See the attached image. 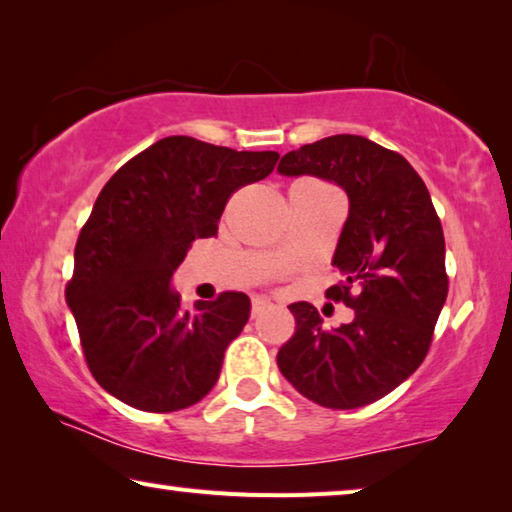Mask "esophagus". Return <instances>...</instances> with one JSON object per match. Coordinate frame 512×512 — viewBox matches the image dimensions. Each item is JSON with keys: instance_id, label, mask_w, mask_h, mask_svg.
Masks as SVG:
<instances>
[{"instance_id": "esophagus-1", "label": "esophagus", "mask_w": 512, "mask_h": 512, "mask_svg": "<svg viewBox=\"0 0 512 512\" xmlns=\"http://www.w3.org/2000/svg\"><path fill=\"white\" fill-rule=\"evenodd\" d=\"M271 307H273L271 300H266V298H253V305H250V314L259 316V314H264V311H268Z\"/></svg>"}]
</instances>
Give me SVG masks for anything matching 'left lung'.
I'll return each mask as SVG.
<instances>
[{"instance_id":"left-lung-1","label":"left lung","mask_w":512,"mask_h":512,"mask_svg":"<svg viewBox=\"0 0 512 512\" xmlns=\"http://www.w3.org/2000/svg\"><path fill=\"white\" fill-rule=\"evenodd\" d=\"M282 176L332 180L350 198L332 264L343 282L325 291L354 320L325 329L309 302L289 305L296 332L277 368L307 400L359 409L409 379L429 352L447 300L445 237L429 189L400 153L361 135H332L282 155Z\"/></svg>"}]
</instances>
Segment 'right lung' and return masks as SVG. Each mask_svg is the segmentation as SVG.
Here are the masks:
<instances>
[{
  "mask_svg": "<svg viewBox=\"0 0 512 512\" xmlns=\"http://www.w3.org/2000/svg\"><path fill=\"white\" fill-rule=\"evenodd\" d=\"M275 151H235L173 135L128 160L101 189L65 287L92 377L128 406L180 411L212 391L250 298L223 291L180 307L171 275L214 237L228 198L273 171Z\"/></svg>",
  "mask_w": 512,
  "mask_h": 512,
  "instance_id": "right-lung-1",
  "label": "right lung"
}]
</instances>
